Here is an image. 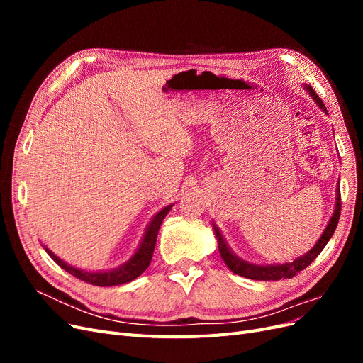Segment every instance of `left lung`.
<instances>
[{"label":"left lung","mask_w":363,"mask_h":363,"mask_svg":"<svg viewBox=\"0 0 363 363\" xmlns=\"http://www.w3.org/2000/svg\"><path fill=\"white\" fill-rule=\"evenodd\" d=\"M307 92H309L313 100L318 103V106H320L321 108H324L325 111V106L324 103L321 101V98L316 95V92L312 89L311 86H306ZM337 200H336V207H335V213L330 219V223H328V225L325 227L323 236L320 238V240L315 244V247L307 252V255L295 259L294 262L291 263H283V265H267V267H262V265H252V263H248V262H244L238 259L232 251L228 250L227 244L224 242V239L221 236V233L218 232V228L215 227V233H216V238H218V248H219V252H221V257L223 260L225 262V265L230 268V271H233L235 274H238V276H242V277H247V279H251V280H263V281H269V280H281V279H292L294 276H296V274L301 272L303 269H306L307 267L311 265V263L318 257V255L324 250V247L327 245L328 240H330V238L333 236L335 230H336V225L339 223V216H340V188L337 186Z\"/></svg>","instance_id":"8db88e82"}]
</instances>
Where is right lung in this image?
<instances>
[{
  "mask_svg": "<svg viewBox=\"0 0 363 363\" xmlns=\"http://www.w3.org/2000/svg\"><path fill=\"white\" fill-rule=\"evenodd\" d=\"M171 211V206L164 207L163 211H160L155 219H152L147 233L144 236V240H142V244L139 247V250L136 251V255L131 257L125 265H123L118 269L113 271H107V272H86L82 269H77L69 267L68 263H65L63 260H60L57 256H54L52 252L47 250L48 255L51 256V259L57 263L60 268H63L67 272H69L71 276L77 277L79 280L84 281V283H89L94 284V286H116V284H123V283H128L131 280H135L136 277H139L142 272H144L152 257V252H155V247H156V239H157V233H159V228L160 224L164 219V216L168 215V212Z\"/></svg>",
  "mask_w": 363,
  "mask_h": 363,
  "instance_id": "add662e5",
  "label": "right lung"
}]
</instances>
